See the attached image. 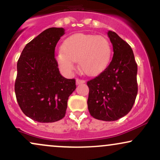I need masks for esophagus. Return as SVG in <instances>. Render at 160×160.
I'll use <instances>...</instances> for the list:
<instances>
[{"label":"esophagus","instance_id":"34e87169","mask_svg":"<svg viewBox=\"0 0 160 160\" xmlns=\"http://www.w3.org/2000/svg\"><path fill=\"white\" fill-rule=\"evenodd\" d=\"M86 81L84 80H81V79H79V78H77L76 79V83L79 85V84H82V83H84Z\"/></svg>","mask_w":160,"mask_h":160}]
</instances>
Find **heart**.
<instances>
[{
	"label": "heart",
	"mask_w": 160,
	"mask_h": 160,
	"mask_svg": "<svg viewBox=\"0 0 160 160\" xmlns=\"http://www.w3.org/2000/svg\"><path fill=\"white\" fill-rule=\"evenodd\" d=\"M112 47L107 38L100 35L75 34L68 38L56 55L58 67L68 75L76 68L78 62L80 69L89 76H97L109 65Z\"/></svg>",
	"instance_id": "obj_1"
}]
</instances>
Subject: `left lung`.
I'll return each instance as SVG.
<instances>
[{"instance_id": "8db88e82", "label": "left lung", "mask_w": 160, "mask_h": 160, "mask_svg": "<svg viewBox=\"0 0 160 160\" xmlns=\"http://www.w3.org/2000/svg\"><path fill=\"white\" fill-rule=\"evenodd\" d=\"M113 56L108 67L87 82V104L95 119L115 121L131 111L138 93V66L131 47L115 32H108Z\"/></svg>"}]
</instances>
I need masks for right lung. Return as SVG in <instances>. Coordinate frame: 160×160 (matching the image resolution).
Masks as SVG:
<instances>
[{"instance_id": "obj_1", "label": "right lung", "mask_w": 160, "mask_h": 160, "mask_svg": "<svg viewBox=\"0 0 160 160\" xmlns=\"http://www.w3.org/2000/svg\"><path fill=\"white\" fill-rule=\"evenodd\" d=\"M64 34L63 28L46 29L27 43L18 60L16 100L23 113L37 122L62 120L76 89L75 79L62 76L55 58L56 44Z\"/></svg>"}]
</instances>
